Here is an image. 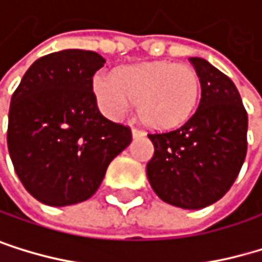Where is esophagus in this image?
<instances>
[{
	"mask_svg": "<svg viewBox=\"0 0 262 262\" xmlns=\"http://www.w3.org/2000/svg\"><path fill=\"white\" fill-rule=\"evenodd\" d=\"M131 134H133V137H134V139H139V137H143V136H145V133L140 131V129H136V128L131 131Z\"/></svg>",
	"mask_w": 262,
	"mask_h": 262,
	"instance_id": "34e87169",
	"label": "esophagus"
}]
</instances>
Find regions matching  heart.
<instances>
[{
  "mask_svg": "<svg viewBox=\"0 0 262 262\" xmlns=\"http://www.w3.org/2000/svg\"><path fill=\"white\" fill-rule=\"evenodd\" d=\"M94 92L101 112L119 120L137 103L143 125L172 131L190 120L202 97L200 76L192 67L167 60L125 65L112 76L94 78Z\"/></svg>",
  "mask_w": 262,
  "mask_h": 262,
  "instance_id": "heart-1",
  "label": "heart"
}]
</instances>
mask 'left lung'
Returning <instances> with one entry per match:
<instances>
[{
    "mask_svg": "<svg viewBox=\"0 0 262 262\" xmlns=\"http://www.w3.org/2000/svg\"><path fill=\"white\" fill-rule=\"evenodd\" d=\"M202 100L181 128L148 134L155 155L147 177L158 197L177 208L202 209L220 200L247 155L248 119L234 82L202 57H190Z\"/></svg>",
    "mask_w": 262,
    "mask_h": 262,
    "instance_id": "obj_1",
    "label": "left lung"
}]
</instances>
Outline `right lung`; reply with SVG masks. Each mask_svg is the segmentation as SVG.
Masks as SVG:
<instances>
[{
    "mask_svg": "<svg viewBox=\"0 0 262 262\" xmlns=\"http://www.w3.org/2000/svg\"><path fill=\"white\" fill-rule=\"evenodd\" d=\"M94 51L62 50L37 59L12 95L7 148L25 189L48 206L85 202L107 165L131 143L129 128L97 107Z\"/></svg>",
    "mask_w": 262,
    "mask_h": 262,
    "instance_id": "obj_1",
    "label": "right lung"
}]
</instances>
